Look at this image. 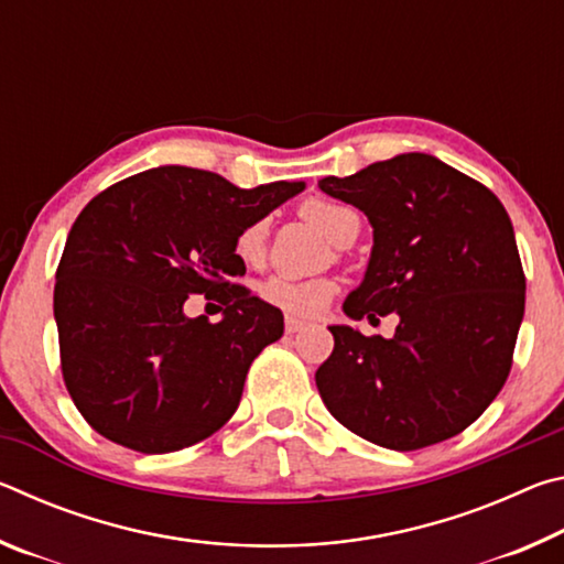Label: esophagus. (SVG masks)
<instances>
[{
    "instance_id": "1",
    "label": "esophagus",
    "mask_w": 564,
    "mask_h": 564,
    "mask_svg": "<svg viewBox=\"0 0 564 564\" xmlns=\"http://www.w3.org/2000/svg\"><path fill=\"white\" fill-rule=\"evenodd\" d=\"M303 328H305V323H303V321L293 318V316L285 318V333H299V330H303Z\"/></svg>"
}]
</instances>
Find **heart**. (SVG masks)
I'll list each match as a JSON object with an SVG mask.
<instances>
[{
	"instance_id": "b5f03b06",
	"label": "heart",
	"mask_w": 564,
	"mask_h": 564,
	"mask_svg": "<svg viewBox=\"0 0 564 564\" xmlns=\"http://www.w3.org/2000/svg\"><path fill=\"white\" fill-rule=\"evenodd\" d=\"M303 216L308 218L313 226H318L330 241H338L343 228L350 221V208L321 202V198H311L301 206ZM265 251V221H253L241 228L236 236V256L246 263H259ZM259 293L265 303L275 305L291 316L313 318L330 303L333 293H336V283L330 279H291V275H269L261 285Z\"/></svg>"
}]
</instances>
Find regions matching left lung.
Listing matches in <instances>:
<instances>
[{
	"label": "left lung",
	"instance_id": "1",
	"mask_svg": "<svg viewBox=\"0 0 564 564\" xmlns=\"http://www.w3.org/2000/svg\"><path fill=\"white\" fill-rule=\"evenodd\" d=\"M318 188L373 228L366 275L343 313H398L393 338L328 326L316 386L330 415L388 451L463 433L508 380L524 316L510 216L490 188L431 154H398Z\"/></svg>",
	"mask_w": 564,
	"mask_h": 564
}]
</instances>
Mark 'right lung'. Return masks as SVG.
Listing matches in <instances>:
<instances>
[{
    "mask_svg": "<svg viewBox=\"0 0 564 564\" xmlns=\"http://www.w3.org/2000/svg\"><path fill=\"white\" fill-rule=\"evenodd\" d=\"M303 188L156 166L84 206L56 269L54 321L64 383L94 431L174 453L236 413L253 358L283 336V313L231 283L246 273L236 236ZM191 292L221 302L223 321L188 319Z\"/></svg>",
    "mask_w": 564,
    "mask_h": 564,
    "instance_id": "obj_1",
    "label": "right lung"
}]
</instances>
